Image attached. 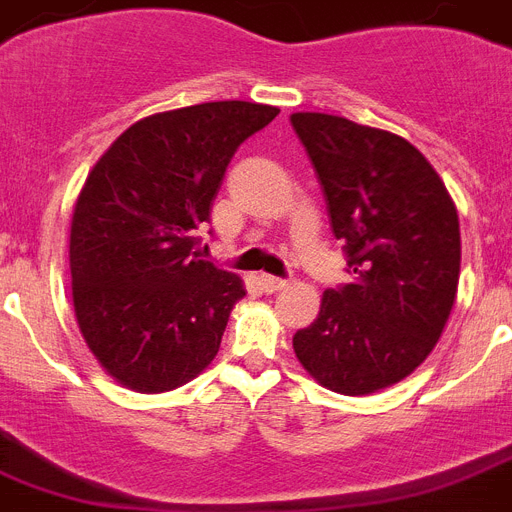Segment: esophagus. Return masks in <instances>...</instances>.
I'll return each mask as SVG.
<instances>
[{"label":"esophagus","mask_w":512,"mask_h":512,"mask_svg":"<svg viewBox=\"0 0 512 512\" xmlns=\"http://www.w3.org/2000/svg\"><path fill=\"white\" fill-rule=\"evenodd\" d=\"M259 285H261V290H264V292H279V290H285L287 282H285V279L269 277V274H264V277H259Z\"/></svg>","instance_id":"esophagus-1"}]
</instances>
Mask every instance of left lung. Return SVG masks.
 <instances>
[{"label":"left lung","instance_id":"obj_1","mask_svg":"<svg viewBox=\"0 0 512 512\" xmlns=\"http://www.w3.org/2000/svg\"><path fill=\"white\" fill-rule=\"evenodd\" d=\"M290 121L355 274L323 292L318 318L292 347L323 388L368 396L412 375L443 334L461 274L456 204L399 134L329 113Z\"/></svg>","mask_w":512,"mask_h":512}]
</instances>
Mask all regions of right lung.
Instances as JSON below:
<instances>
[{"label": "right lung", "instance_id": "1", "mask_svg": "<svg viewBox=\"0 0 512 512\" xmlns=\"http://www.w3.org/2000/svg\"><path fill=\"white\" fill-rule=\"evenodd\" d=\"M277 113L246 100L155 113L90 170L69 235L74 316L100 368L129 391H173L217 355L246 287L196 259V230L235 150Z\"/></svg>", "mask_w": 512, "mask_h": 512}]
</instances>
